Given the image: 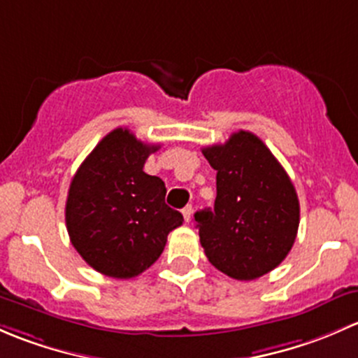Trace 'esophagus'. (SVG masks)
<instances>
[{
	"instance_id": "obj_1",
	"label": "esophagus",
	"mask_w": 358,
	"mask_h": 358,
	"mask_svg": "<svg viewBox=\"0 0 358 358\" xmlns=\"http://www.w3.org/2000/svg\"><path fill=\"white\" fill-rule=\"evenodd\" d=\"M182 215H184V220H186V222H189L191 215H193V206H191V205L184 206V208H182Z\"/></svg>"
}]
</instances>
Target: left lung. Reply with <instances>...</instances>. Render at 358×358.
<instances>
[{
    "instance_id": "obj_1",
    "label": "left lung",
    "mask_w": 358,
    "mask_h": 358,
    "mask_svg": "<svg viewBox=\"0 0 358 358\" xmlns=\"http://www.w3.org/2000/svg\"><path fill=\"white\" fill-rule=\"evenodd\" d=\"M201 152L217 171L215 205L194 213L206 259L238 281L267 274L286 259L300 224L289 176L248 131Z\"/></svg>"
}]
</instances>
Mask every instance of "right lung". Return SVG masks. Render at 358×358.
Returning <instances> with one entry per match:
<instances>
[{"label": "right lung", "instance_id": "add662e5", "mask_svg": "<svg viewBox=\"0 0 358 358\" xmlns=\"http://www.w3.org/2000/svg\"><path fill=\"white\" fill-rule=\"evenodd\" d=\"M160 148L117 127L98 143L70 182L65 222L73 248L101 274L131 279L162 255L184 222L165 205V184L143 167Z\"/></svg>", "mask_w": 358, "mask_h": 358}]
</instances>
